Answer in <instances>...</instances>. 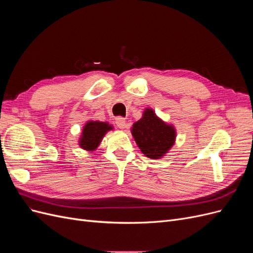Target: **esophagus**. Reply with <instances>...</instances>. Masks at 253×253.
<instances>
[{
	"label": "esophagus",
	"mask_w": 253,
	"mask_h": 253,
	"mask_svg": "<svg viewBox=\"0 0 253 253\" xmlns=\"http://www.w3.org/2000/svg\"><path fill=\"white\" fill-rule=\"evenodd\" d=\"M115 121H116L117 126L120 127V128H125V127H126V126H127L126 120L124 117H117L116 119H115Z\"/></svg>",
	"instance_id": "esophagus-1"
}]
</instances>
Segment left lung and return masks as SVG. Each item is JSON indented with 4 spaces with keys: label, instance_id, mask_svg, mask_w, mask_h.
Instances as JSON below:
<instances>
[{
    "label": "left lung",
    "instance_id": "1",
    "mask_svg": "<svg viewBox=\"0 0 253 253\" xmlns=\"http://www.w3.org/2000/svg\"><path fill=\"white\" fill-rule=\"evenodd\" d=\"M132 135L143 154L152 159L164 156L174 144L176 136L174 127L165 124L150 109L133 125Z\"/></svg>",
    "mask_w": 253,
    "mask_h": 253
}]
</instances>
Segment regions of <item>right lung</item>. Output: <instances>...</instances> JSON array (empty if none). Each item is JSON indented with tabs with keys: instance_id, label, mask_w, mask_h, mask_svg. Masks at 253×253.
I'll return each mask as SVG.
<instances>
[{
	"instance_id": "add662e5",
	"label": "right lung",
	"mask_w": 253,
	"mask_h": 253,
	"mask_svg": "<svg viewBox=\"0 0 253 253\" xmlns=\"http://www.w3.org/2000/svg\"><path fill=\"white\" fill-rule=\"evenodd\" d=\"M110 129H112V126H109L106 122L88 121L83 127L79 142L80 147L87 151L96 150L105 133Z\"/></svg>"
}]
</instances>
